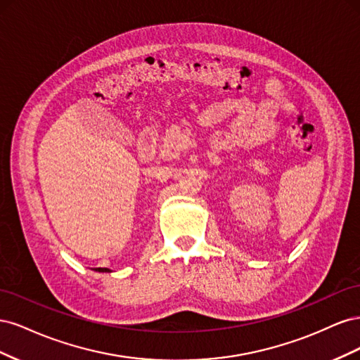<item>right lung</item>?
Returning <instances> with one entry per match:
<instances>
[{
    "instance_id": "obj_1",
    "label": "right lung",
    "mask_w": 360,
    "mask_h": 360,
    "mask_svg": "<svg viewBox=\"0 0 360 360\" xmlns=\"http://www.w3.org/2000/svg\"><path fill=\"white\" fill-rule=\"evenodd\" d=\"M94 270H96V271H111L110 269H106V267H96Z\"/></svg>"
}]
</instances>
